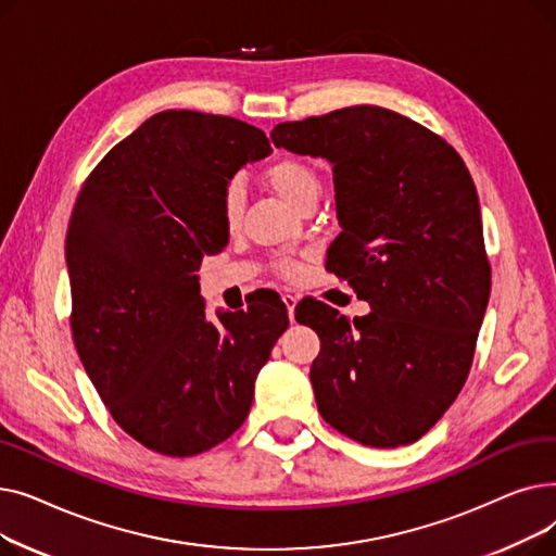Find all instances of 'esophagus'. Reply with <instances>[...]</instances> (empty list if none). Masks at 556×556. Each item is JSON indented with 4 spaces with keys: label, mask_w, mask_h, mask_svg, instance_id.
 <instances>
[{
    "label": "esophagus",
    "mask_w": 556,
    "mask_h": 556,
    "mask_svg": "<svg viewBox=\"0 0 556 556\" xmlns=\"http://www.w3.org/2000/svg\"><path fill=\"white\" fill-rule=\"evenodd\" d=\"M281 300H283V304H286V311H288L290 323H293V319H295V306H298V298H295L293 293H283V295H281Z\"/></svg>",
    "instance_id": "esophagus-1"
}]
</instances>
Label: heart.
Segmentation results:
<instances>
[{
    "mask_svg": "<svg viewBox=\"0 0 556 556\" xmlns=\"http://www.w3.org/2000/svg\"><path fill=\"white\" fill-rule=\"evenodd\" d=\"M263 180H266V185L279 198H283L288 204H293L295 210H304L306 204L317 202L319 191H323V178H319L317 168L311 162L302 160V157H279V160H275L273 164H268L266 170H263ZM243 204H245L243 189L237 182H229L225 187L223 200H220V214H223V220L229 229H233L241 223ZM277 268H279L281 275L290 277V275L298 273V263L281 261Z\"/></svg>",
    "mask_w": 556,
    "mask_h": 556,
    "instance_id": "b5f03b06",
    "label": "heart"
}]
</instances>
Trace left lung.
Instances as JSON below:
<instances>
[{"label":"left lung","instance_id":"obj_1","mask_svg":"<svg viewBox=\"0 0 556 556\" xmlns=\"http://www.w3.org/2000/svg\"><path fill=\"white\" fill-rule=\"evenodd\" d=\"M273 141L333 164L342 231L327 263L371 306L354 323L327 304L298 315L323 342L317 410L365 446L413 444L464 388L489 302L471 173L446 139L378 105L279 124Z\"/></svg>","mask_w":556,"mask_h":556}]
</instances>
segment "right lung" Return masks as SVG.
<instances>
[{
    "label": "right lung",
    "instance_id": "right-lung-1",
    "mask_svg": "<svg viewBox=\"0 0 556 556\" xmlns=\"http://www.w3.org/2000/svg\"><path fill=\"white\" fill-rule=\"evenodd\" d=\"M266 132L223 114L164 110L83 182L67 229L72 338L112 419L168 457L214 448L245 421L286 306L216 311L198 277L227 243L231 175L270 153Z\"/></svg>",
    "mask_w": 556,
    "mask_h": 556
}]
</instances>
